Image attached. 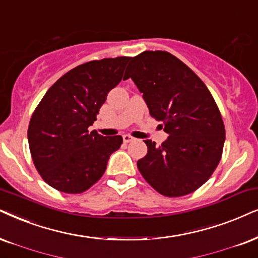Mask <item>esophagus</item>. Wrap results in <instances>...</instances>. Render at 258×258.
<instances>
[{"label":"esophagus","instance_id":"esophagus-1","mask_svg":"<svg viewBox=\"0 0 258 258\" xmlns=\"http://www.w3.org/2000/svg\"><path fill=\"white\" fill-rule=\"evenodd\" d=\"M122 139H123V142H125V143H130V142H132V140L135 138H133V137H131L130 135H123Z\"/></svg>","mask_w":258,"mask_h":258}]
</instances>
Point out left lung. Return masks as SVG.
I'll list each match as a JSON object with an SVG mask.
<instances>
[{"label": "left lung", "instance_id": "1", "mask_svg": "<svg viewBox=\"0 0 258 258\" xmlns=\"http://www.w3.org/2000/svg\"><path fill=\"white\" fill-rule=\"evenodd\" d=\"M130 59L125 77L132 78L150 115L169 135L161 146L144 140L148 153L137 167L159 194L193 193L211 177L223 153L225 127L216 101L197 74L167 51H144Z\"/></svg>", "mask_w": 258, "mask_h": 258}]
</instances>
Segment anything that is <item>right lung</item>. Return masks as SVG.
Masks as SVG:
<instances>
[{
	"label": "right lung",
	"mask_w": 258,
	"mask_h": 258,
	"mask_svg": "<svg viewBox=\"0 0 258 258\" xmlns=\"http://www.w3.org/2000/svg\"><path fill=\"white\" fill-rule=\"evenodd\" d=\"M130 57L91 60L63 75L46 91L28 126L32 159L42 180L68 194L83 193L103 175L121 136L103 137L89 126L122 80Z\"/></svg>",
	"instance_id": "add662e5"
}]
</instances>
